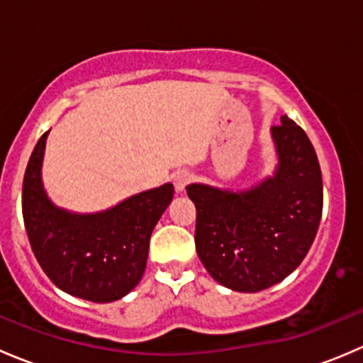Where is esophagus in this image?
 I'll return each instance as SVG.
<instances>
[{
    "label": "esophagus",
    "mask_w": 363,
    "mask_h": 363,
    "mask_svg": "<svg viewBox=\"0 0 363 363\" xmlns=\"http://www.w3.org/2000/svg\"><path fill=\"white\" fill-rule=\"evenodd\" d=\"M191 179H193V175L189 174L188 170H181V172H177V174L174 175V186H175V191L177 193H182L186 189V186L189 184V182H191Z\"/></svg>",
    "instance_id": "1"
}]
</instances>
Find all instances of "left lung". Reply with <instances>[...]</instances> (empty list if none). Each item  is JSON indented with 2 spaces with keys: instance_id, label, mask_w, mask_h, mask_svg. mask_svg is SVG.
<instances>
[{
  "instance_id": "left-lung-1",
  "label": "left lung",
  "mask_w": 363,
  "mask_h": 363,
  "mask_svg": "<svg viewBox=\"0 0 363 363\" xmlns=\"http://www.w3.org/2000/svg\"><path fill=\"white\" fill-rule=\"evenodd\" d=\"M272 175L240 191L189 184L200 262L223 286L255 294L290 276L311 250L323 208L320 163L306 131L288 116L270 128Z\"/></svg>"
}]
</instances>
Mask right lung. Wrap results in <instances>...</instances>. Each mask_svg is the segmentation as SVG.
Returning a JSON list of instances; mask_svg holds the SVG:
<instances>
[{
  "label": "right lung",
  "instance_id": "right-lung-1",
  "mask_svg": "<svg viewBox=\"0 0 363 363\" xmlns=\"http://www.w3.org/2000/svg\"><path fill=\"white\" fill-rule=\"evenodd\" d=\"M47 135L35 145L23 182L31 250L47 277L68 295L98 303L123 298L144 276L151 233L174 199V186L167 182L91 214L57 207L42 182Z\"/></svg>",
  "mask_w": 363,
  "mask_h": 363
}]
</instances>
